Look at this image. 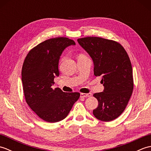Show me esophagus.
I'll list each match as a JSON object with an SVG mask.
<instances>
[{"mask_svg":"<svg viewBox=\"0 0 151 151\" xmlns=\"http://www.w3.org/2000/svg\"><path fill=\"white\" fill-rule=\"evenodd\" d=\"M91 93H81V97H91Z\"/></svg>","mask_w":151,"mask_h":151,"instance_id":"esophagus-1","label":"esophagus"}]
</instances>
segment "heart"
Listing matches in <instances>:
<instances>
[{
  "label": "heart",
  "mask_w": 151,
  "mask_h": 151,
  "mask_svg": "<svg viewBox=\"0 0 151 151\" xmlns=\"http://www.w3.org/2000/svg\"><path fill=\"white\" fill-rule=\"evenodd\" d=\"M84 56V55H83V54H79L78 57H81V56Z\"/></svg>",
  "instance_id": "obj_1"
}]
</instances>
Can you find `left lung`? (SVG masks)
Listing matches in <instances>:
<instances>
[{
  "label": "left lung",
  "instance_id": "obj_1",
  "mask_svg": "<svg viewBox=\"0 0 151 151\" xmlns=\"http://www.w3.org/2000/svg\"><path fill=\"white\" fill-rule=\"evenodd\" d=\"M94 63V75L102 78V92L94 97L99 104L93 111L94 116L102 121H111L124 111L134 88L132 67L124 47L117 41L99 37L77 40Z\"/></svg>",
  "mask_w": 151,
  "mask_h": 151
}]
</instances>
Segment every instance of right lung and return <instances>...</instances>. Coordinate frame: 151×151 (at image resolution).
Listing matches in <instances>:
<instances>
[{"label":"right lung","instance_id":"obj_1","mask_svg":"<svg viewBox=\"0 0 151 151\" xmlns=\"http://www.w3.org/2000/svg\"><path fill=\"white\" fill-rule=\"evenodd\" d=\"M73 40L58 37L47 40L32 49L24 60L21 76L25 100L38 117L49 123L64 119L80 97V93L53 89L58 76L60 56Z\"/></svg>","mask_w":151,"mask_h":151}]
</instances>
